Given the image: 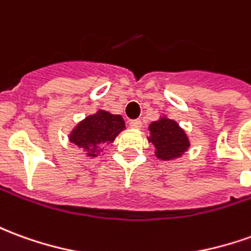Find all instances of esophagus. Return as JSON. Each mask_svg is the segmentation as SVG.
Segmentation results:
<instances>
[{"label": "esophagus", "instance_id": "obj_1", "mask_svg": "<svg viewBox=\"0 0 251 251\" xmlns=\"http://www.w3.org/2000/svg\"><path fill=\"white\" fill-rule=\"evenodd\" d=\"M129 126H130L131 129H141V126H143V122L140 120H133L129 122Z\"/></svg>", "mask_w": 251, "mask_h": 251}]
</instances>
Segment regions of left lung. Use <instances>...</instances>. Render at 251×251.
<instances>
[{
    "label": "left lung",
    "mask_w": 251,
    "mask_h": 251,
    "mask_svg": "<svg viewBox=\"0 0 251 251\" xmlns=\"http://www.w3.org/2000/svg\"><path fill=\"white\" fill-rule=\"evenodd\" d=\"M148 143L155 147V156L160 160H174L183 155L189 147L190 140L176 121L163 115L153 121L150 126Z\"/></svg>",
    "instance_id": "8db88e82"
}]
</instances>
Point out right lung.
<instances>
[{
    "label": "right lung",
    "mask_w": 251,
    "mask_h": 251,
    "mask_svg": "<svg viewBox=\"0 0 251 251\" xmlns=\"http://www.w3.org/2000/svg\"><path fill=\"white\" fill-rule=\"evenodd\" d=\"M122 130H125V121L121 115L98 110L75 126L69 133V141L83 148L88 157H98L101 145L114 143Z\"/></svg>",
    "instance_id": "obj_1"
}]
</instances>
